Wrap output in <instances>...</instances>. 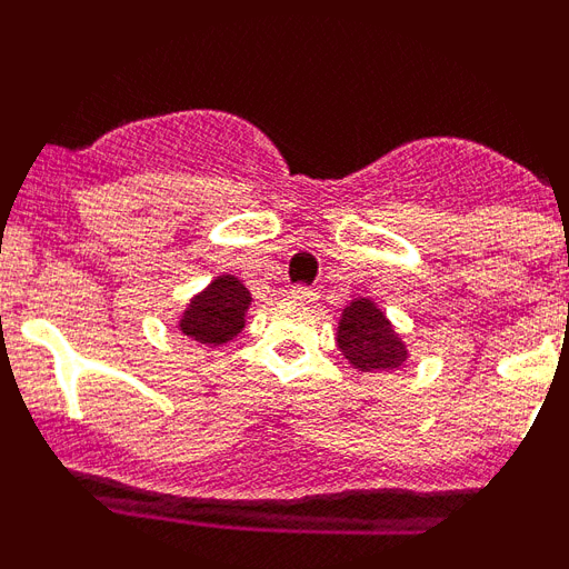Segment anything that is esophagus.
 <instances>
[{
  "mask_svg": "<svg viewBox=\"0 0 569 569\" xmlns=\"http://www.w3.org/2000/svg\"><path fill=\"white\" fill-rule=\"evenodd\" d=\"M290 299L301 301V305H313V301H316V290L308 288V284H296V288L290 290Z\"/></svg>",
  "mask_w": 569,
  "mask_h": 569,
  "instance_id": "obj_1",
  "label": "esophagus"
}]
</instances>
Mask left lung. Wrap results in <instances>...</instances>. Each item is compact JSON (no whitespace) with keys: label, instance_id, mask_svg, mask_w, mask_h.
I'll return each mask as SVG.
<instances>
[{"label":"left lung","instance_id":"8db88e82","mask_svg":"<svg viewBox=\"0 0 569 569\" xmlns=\"http://www.w3.org/2000/svg\"><path fill=\"white\" fill-rule=\"evenodd\" d=\"M339 347L345 359L359 367L361 373L396 370L407 359L399 333L370 299H356L345 308L339 321Z\"/></svg>","mask_w":569,"mask_h":569}]
</instances>
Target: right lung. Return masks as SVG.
Instances as JSON below:
<instances>
[{"instance_id":"obj_1","label":"right lung","mask_w":569,"mask_h":569,"mask_svg":"<svg viewBox=\"0 0 569 569\" xmlns=\"http://www.w3.org/2000/svg\"><path fill=\"white\" fill-rule=\"evenodd\" d=\"M248 305V288L233 276H219L202 296L190 301L179 328L202 345H224L244 328Z\"/></svg>"}]
</instances>
